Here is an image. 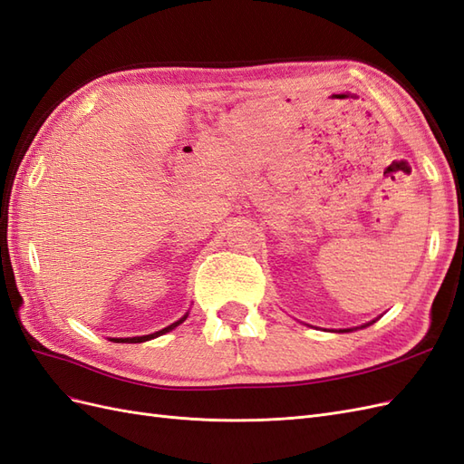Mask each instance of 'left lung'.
Segmentation results:
<instances>
[{
    "instance_id": "1",
    "label": "left lung",
    "mask_w": 464,
    "mask_h": 464,
    "mask_svg": "<svg viewBox=\"0 0 464 464\" xmlns=\"http://www.w3.org/2000/svg\"><path fill=\"white\" fill-rule=\"evenodd\" d=\"M366 325H371V324H366ZM366 325H362V327H366ZM351 331V329H349ZM341 334H343V331H341Z\"/></svg>"
}]
</instances>
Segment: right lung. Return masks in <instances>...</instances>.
<instances>
[{"label":"right lung","instance_id":"1","mask_svg":"<svg viewBox=\"0 0 464 464\" xmlns=\"http://www.w3.org/2000/svg\"><path fill=\"white\" fill-rule=\"evenodd\" d=\"M186 317H188V314H186L184 317H180V319H178V322H174L172 325H169V327H164V329L157 331V334H150V335H142V337H127V339H110V341H115V343H145V341H150V339H154V337H159V335H164V334H169V331H172L174 327H178V325H180L182 322H186Z\"/></svg>","mask_w":464,"mask_h":464}]
</instances>
